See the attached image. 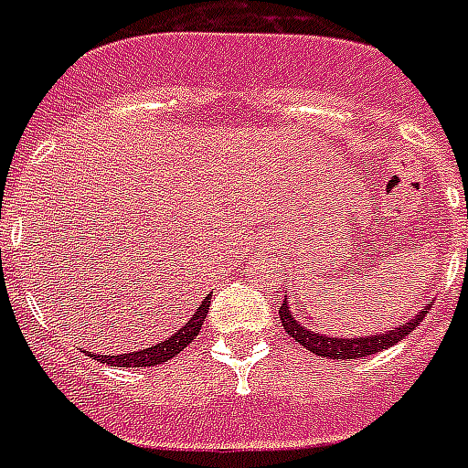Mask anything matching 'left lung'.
<instances>
[{
    "mask_svg": "<svg viewBox=\"0 0 468 468\" xmlns=\"http://www.w3.org/2000/svg\"><path fill=\"white\" fill-rule=\"evenodd\" d=\"M431 304L411 316L407 324L398 325L395 331L376 333V335H355V337H337V335H325V333L314 331L309 325L300 324V319L294 316L292 307L288 304V300L282 302L281 307V324L285 328L290 337H294V343H300L302 347H307L314 355L325 356V359H361V356L376 355L380 349L392 347L395 343H399L404 335H410L416 325L421 324L423 316L428 314Z\"/></svg>",
    "mask_w": 468,
    "mask_h": 468,
    "instance_id": "1",
    "label": "left lung"
}]
</instances>
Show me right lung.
<instances>
[{"label":"right lung","mask_w":468,"mask_h":468,"mask_svg":"<svg viewBox=\"0 0 468 468\" xmlns=\"http://www.w3.org/2000/svg\"><path fill=\"white\" fill-rule=\"evenodd\" d=\"M211 294H207L202 300L195 314L190 316L186 325H180L174 335H168L166 340L152 345V347L137 349V352H128V355H97V352H90V356L101 364H109V367H125V368H140V367H156L161 361L174 359L176 355H180L187 345L199 335L202 331V324L207 319V312H209Z\"/></svg>","instance_id":"add662e5"}]
</instances>
